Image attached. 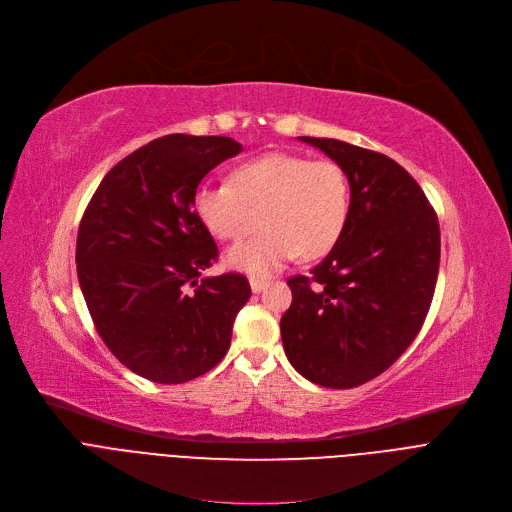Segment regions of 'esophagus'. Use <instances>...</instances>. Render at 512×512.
I'll return each mask as SVG.
<instances>
[{"label": "esophagus", "mask_w": 512, "mask_h": 512, "mask_svg": "<svg viewBox=\"0 0 512 512\" xmlns=\"http://www.w3.org/2000/svg\"><path fill=\"white\" fill-rule=\"evenodd\" d=\"M249 284H251V290H253L255 294H259V292H263V290L269 286V280H263V278H251V280H249Z\"/></svg>", "instance_id": "1"}]
</instances>
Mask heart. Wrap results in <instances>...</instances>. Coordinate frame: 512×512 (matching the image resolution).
Instances as JSON below:
<instances>
[{"label": "heart", "instance_id": "b5f03b06", "mask_svg": "<svg viewBox=\"0 0 512 512\" xmlns=\"http://www.w3.org/2000/svg\"><path fill=\"white\" fill-rule=\"evenodd\" d=\"M350 191L344 170L331 160L269 152L238 164L230 183H203L193 212L218 241L236 243L265 226L253 241L228 251V267L267 278L298 255H327L348 220Z\"/></svg>", "mask_w": 512, "mask_h": 512}]
</instances>
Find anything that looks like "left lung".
Wrapping results in <instances>:
<instances>
[{
    "label": "left lung",
    "instance_id": "8db88e82",
    "mask_svg": "<svg viewBox=\"0 0 512 512\" xmlns=\"http://www.w3.org/2000/svg\"><path fill=\"white\" fill-rule=\"evenodd\" d=\"M298 140L344 170L350 210L311 278L288 280L282 344L304 379L352 389L379 377L418 335L438 278L440 228L424 191L395 160L342 140Z\"/></svg>",
    "mask_w": 512,
    "mask_h": 512
}]
</instances>
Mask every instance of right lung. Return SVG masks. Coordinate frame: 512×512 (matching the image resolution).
I'll use <instances>...</instances> for the list:
<instances>
[{
	"instance_id": "right-lung-1",
	"label": "right lung",
	"mask_w": 512,
	"mask_h": 512,
	"mask_svg": "<svg viewBox=\"0 0 512 512\" xmlns=\"http://www.w3.org/2000/svg\"><path fill=\"white\" fill-rule=\"evenodd\" d=\"M238 152L222 135H164L115 164L84 212L76 263L88 311L115 358L148 381L212 370L251 296L245 276H203L218 247L193 212L201 179Z\"/></svg>"
}]
</instances>
